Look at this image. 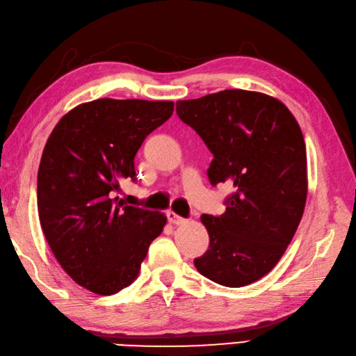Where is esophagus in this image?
<instances>
[{
    "label": "esophagus",
    "instance_id": "obj_1",
    "mask_svg": "<svg viewBox=\"0 0 356 356\" xmlns=\"http://www.w3.org/2000/svg\"><path fill=\"white\" fill-rule=\"evenodd\" d=\"M168 220H169L170 224H177V226H178V224H183L186 221L183 216H179L175 212H168Z\"/></svg>",
    "mask_w": 356,
    "mask_h": 356
}]
</instances>
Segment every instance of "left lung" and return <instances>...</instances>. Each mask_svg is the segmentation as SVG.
Here are the masks:
<instances>
[{
	"mask_svg": "<svg viewBox=\"0 0 356 356\" xmlns=\"http://www.w3.org/2000/svg\"><path fill=\"white\" fill-rule=\"evenodd\" d=\"M177 113L213 154L210 184L234 187L226 212L201 216L210 243L195 267L221 286L252 284L284 255L306 207L300 124L280 99L241 89L177 101Z\"/></svg>",
	"mask_w": 356,
	"mask_h": 356,
	"instance_id": "left-lung-1",
	"label": "left lung"
}]
</instances>
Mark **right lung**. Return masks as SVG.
Instances as JSON below:
<instances>
[{"mask_svg":"<svg viewBox=\"0 0 356 356\" xmlns=\"http://www.w3.org/2000/svg\"><path fill=\"white\" fill-rule=\"evenodd\" d=\"M172 113V101H89L58 121L42 150L41 229L64 272L93 293L132 284L168 222L161 212L126 206L117 192L136 179L138 149Z\"/></svg>","mask_w":356,"mask_h":356,"instance_id":"1","label":"right lung"}]
</instances>
